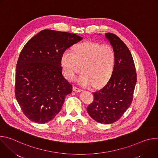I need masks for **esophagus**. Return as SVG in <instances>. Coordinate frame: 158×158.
I'll use <instances>...</instances> for the list:
<instances>
[{"label": "esophagus", "mask_w": 158, "mask_h": 158, "mask_svg": "<svg viewBox=\"0 0 158 158\" xmlns=\"http://www.w3.org/2000/svg\"><path fill=\"white\" fill-rule=\"evenodd\" d=\"M73 91H75V92H81L82 90L81 89H79V88H78V87H75V86H74L73 87Z\"/></svg>", "instance_id": "1"}]
</instances>
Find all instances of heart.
Wrapping results in <instances>:
<instances>
[{"label": "heart", "mask_w": 158, "mask_h": 158, "mask_svg": "<svg viewBox=\"0 0 158 158\" xmlns=\"http://www.w3.org/2000/svg\"><path fill=\"white\" fill-rule=\"evenodd\" d=\"M114 63L115 53L111 46L90 41L76 45L73 53L65 51L61 57L62 67L69 81L74 79L82 67L83 73L77 82L82 86L104 85L113 72Z\"/></svg>", "instance_id": "b5f03b06"}]
</instances>
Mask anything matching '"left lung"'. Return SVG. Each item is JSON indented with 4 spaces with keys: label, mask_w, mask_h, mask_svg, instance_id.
Segmentation results:
<instances>
[{
    "label": "left lung",
    "mask_w": 158,
    "mask_h": 158,
    "mask_svg": "<svg viewBox=\"0 0 158 158\" xmlns=\"http://www.w3.org/2000/svg\"><path fill=\"white\" fill-rule=\"evenodd\" d=\"M115 53L114 70L107 84L93 93L94 101L87 108L89 115L101 124L118 121L131 106L137 75L130 51L116 35L106 33Z\"/></svg>",
    "instance_id": "obj_1"
}]
</instances>
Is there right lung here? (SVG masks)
I'll use <instances>...</instances> for the list:
<instances>
[{
	"label": "right lung",
	"mask_w": 158,
	"mask_h": 158,
	"mask_svg": "<svg viewBox=\"0 0 158 158\" xmlns=\"http://www.w3.org/2000/svg\"><path fill=\"white\" fill-rule=\"evenodd\" d=\"M82 37L66 32L42 30L21 51L16 65L15 98L25 116L44 124L60 112L73 85L62 74V54Z\"/></svg>",
	"instance_id": "obj_1"
}]
</instances>
